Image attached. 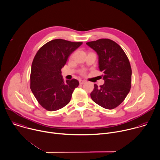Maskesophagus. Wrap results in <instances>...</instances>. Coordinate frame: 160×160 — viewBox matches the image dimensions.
<instances>
[{
  "mask_svg": "<svg viewBox=\"0 0 160 160\" xmlns=\"http://www.w3.org/2000/svg\"><path fill=\"white\" fill-rule=\"evenodd\" d=\"M85 82H86V81H85V80H80V83L82 84V85H83V84L85 83Z\"/></svg>",
  "mask_w": 160,
  "mask_h": 160,
  "instance_id": "1",
  "label": "esophagus"
}]
</instances>
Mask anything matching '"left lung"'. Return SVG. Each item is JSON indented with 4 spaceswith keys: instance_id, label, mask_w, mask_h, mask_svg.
Here are the masks:
<instances>
[{
    "instance_id": "1",
    "label": "left lung",
    "mask_w": 160,
    "mask_h": 160,
    "mask_svg": "<svg viewBox=\"0 0 160 160\" xmlns=\"http://www.w3.org/2000/svg\"><path fill=\"white\" fill-rule=\"evenodd\" d=\"M98 57V67L103 73L104 83L94 84L90 93L93 102L106 109H113L125 99L131 87L132 70L121 47L109 39H100L86 43Z\"/></svg>"
}]
</instances>
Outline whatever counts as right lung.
I'll return each mask as SVG.
<instances>
[{
	"label": "right lung",
	"mask_w": 160,
	"mask_h": 160,
	"mask_svg": "<svg viewBox=\"0 0 160 160\" xmlns=\"http://www.w3.org/2000/svg\"><path fill=\"white\" fill-rule=\"evenodd\" d=\"M82 42L57 39L43 45L37 52L31 70V90L39 103L49 111H55L67 105L79 85L73 78L65 82L62 68L69 56Z\"/></svg>",
	"instance_id": "obj_1"
}]
</instances>
